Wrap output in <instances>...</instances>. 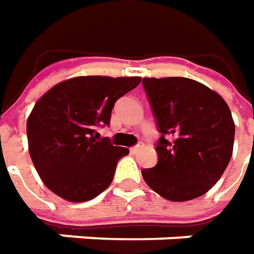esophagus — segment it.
<instances>
[{
    "instance_id": "obj_1",
    "label": "esophagus",
    "mask_w": 254,
    "mask_h": 254,
    "mask_svg": "<svg viewBox=\"0 0 254 254\" xmlns=\"http://www.w3.org/2000/svg\"><path fill=\"white\" fill-rule=\"evenodd\" d=\"M142 147H143V144L142 143L136 144V146H133V147H130V152H132V153H137Z\"/></svg>"
}]
</instances>
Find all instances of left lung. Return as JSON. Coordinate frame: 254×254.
<instances>
[{
	"mask_svg": "<svg viewBox=\"0 0 254 254\" xmlns=\"http://www.w3.org/2000/svg\"><path fill=\"white\" fill-rule=\"evenodd\" d=\"M142 83L162 133L157 164L142 170L143 180L174 202L204 195L221 179L233 152L235 122L228 104L191 78L144 77Z\"/></svg>",
	"mask_w": 254,
	"mask_h": 254,
	"instance_id": "left-lung-1",
	"label": "left lung"
}]
</instances>
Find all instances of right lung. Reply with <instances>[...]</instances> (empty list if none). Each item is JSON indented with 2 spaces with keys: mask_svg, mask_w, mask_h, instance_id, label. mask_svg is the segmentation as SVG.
<instances>
[{
  "mask_svg": "<svg viewBox=\"0 0 254 254\" xmlns=\"http://www.w3.org/2000/svg\"><path fill=\"white\" fill-rule=\"evenodd\" d=\"M140 77L80 75L56 84L36 101L26 122L28 147L43 184L70 202L90 201L108 188L127 147L100 139L115 101Z\"/></svg>",
  "mask_w": 254,
  "mask_h": 254,
  "instance_id": "obj_1",
  "label": "right lung"
}]
</instances>
